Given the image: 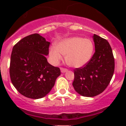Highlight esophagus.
Wrapping results in <instances>:
<instances>
[{
  "label": "esophagus",
  "instance_id": "obj_1",
  "mask_svg": "<svg viewBox=\"0 0 126 126\" xmlns=\"http://www.w3.org/2000/svg\"><path fill=\"white\" fill-rule=\"evenodd\" d=\"M60 69H61V73H65V72H67V71H68V69H65V68H63V67H61Z\"/></svg>",
  "mask_w": 126,
  "mask_h": 126
}]
</instances>
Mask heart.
Returning <instances> with one entry per match:
<instances>
[{
  "label": "heart",
  "instance_id": "b5f03b06",
  "mask_svg": "<svg viewBox=\"0 0 126 126\" xmlns=\"http://www.w3.org/2000/svg\"><path fill=\"white\" fill-rule=\"evenodd\" d=\"M94 50L92 40L80 36L66 38L57 44V47L49 49V56L53 63L57 64L65 55L67 65L75 68L83 67L90 61Z\"/></svg>",
  "mask_w": 126,
  "mask_h": 126
}]
</instances>
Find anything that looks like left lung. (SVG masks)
<instances>
[{
  "instance_id": "left-lung-1",
  "label": "left lung",
  "mask_w": 126,
  "mask_h": 126,
  "mask_svg": "<svg viewBox=\"0 0 126 126\" xmlns=\"http://www.w3.org/2000/svg\"><path fill=\"white\" fill-rule=\"evenodd\" d=\"M94 41L95 51L90 61L74 69L73 86L77 93L84 97L101 94L109 84L114 71V58L109 43L96 34Z\"/></svg>"
}]
</instances>
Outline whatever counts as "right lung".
<instances>
[{
	"mask_svg": "<svg viewBox=\"0 0 126 126\" xmlns=\"http://www.w3.org/2000/svg\"><path fill=\"white\" fill-rule=\"evenodd\" d=\"M50 42L37 33L25 36L13 47L10 77L16 90L25 97L40 99L46 95L61 75L59 67L50 65Z\"/></svg>",
	"mask_w": 126,
	"mask_h": 126,
	"instance_id": "obj_1",
	"label": "right lung"
}]
</instances>
